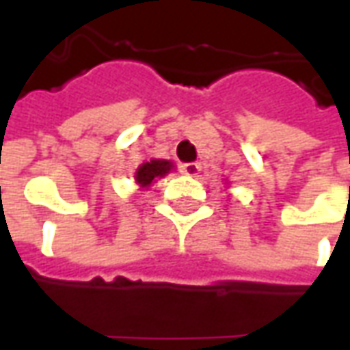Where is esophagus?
Returning a JSON list of instances; mask_svg holds the SVG:
<instances>
[{"label":"esophagus","mask_w":350,"mask_h":350,"mask_svg":"<svg viewBox=\"0 0 350 350\" xmlns=\"http://www.w3.org/2000/svg\"><path fill=\"white\" fill-rule=\"evenodd\" d=\"M198 170H200V165L198 163H185V165H182V172L185 176H197Z\"/></svg>","instance_id":"1"}]
</instances>
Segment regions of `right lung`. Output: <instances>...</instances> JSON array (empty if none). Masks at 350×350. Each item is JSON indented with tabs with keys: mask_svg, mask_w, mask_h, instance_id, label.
<instances>
[{
	"mask_svg": "<svg viewBox=\"0 0 350 350\" xmlns=\"http://www.w3.org/2000/svg\"><path fill=\"white\" fill-rule=\"evenodd\" d=\"M172 163L165 159H152L148 163H142L138 167L137 174H135V180L140 187H150L157 178H163L165 174H168L172 170Z\"/></svg>",
	"mask_w": 350,
	"mask_h": 350,
	"instance_id": "add662e5",
	"label": "right lung"
}]
</instances>
